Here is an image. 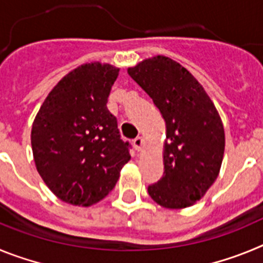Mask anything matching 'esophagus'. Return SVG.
<instances>
[{"mask_svg":"<svg viewBox=\"0 0 263 263\" xmlns=\"http://www.w3.org/2000/svg\"><path fill=\"white\" fill-rule=\"evenodd\" d=\"M133 145H134V148H136L137 152H141V150H142V146H143V139L141 138V137H137V138L133 141Z\"/></svg>","mask_w":263,"mask_h":263,"instance_id":"1","label":"esophagus"}]
</instances>
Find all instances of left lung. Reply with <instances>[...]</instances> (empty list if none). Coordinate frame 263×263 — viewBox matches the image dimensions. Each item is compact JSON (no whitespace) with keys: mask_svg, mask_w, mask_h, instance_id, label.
<instances>
[{"mask_svg":"<svg viewBox=\"0 0 263 263\" xmlns=\"http://www.w3.org/2000/svg\"><path fill=\"white\" fill-rule=\"evenodd\" d=\"M127 73L166 122L164 173L148 185V195L170 210L191 206L220 173L225 148L221 118L200 83L170 58L143 60Z\"/></svg>","mask_w":263,"mask_h":263,"instance_id":"left-lung-1","label":"left lung"}]
</instances>
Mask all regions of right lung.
Wrapping results in <instances>:
<instances>
[{
	"instance_id": "add662e5",
	"label": "right lung",
	"mask_w": 263,
	"mask_h": 263,
	"mask_svg": "<svg viewBox=\"0 0 263 263\" xmlns=\"http://www.w3.org/2000/svg\"><path fill=\"white\" fill-rule=\"evenodd\" d=\"M118 71L100 63L78 67L55 85L34 120L36 170L66 203L89 206L103 200L130 159L129 142L106 108Z\"/></svg>"
}]
</instances>
